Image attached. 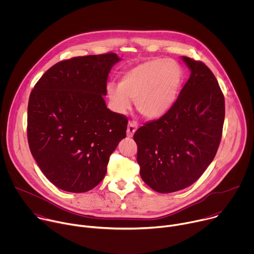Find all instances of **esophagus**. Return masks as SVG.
<instances>
[{
  "mask_svg": "<svg viewBox=\"0 0 254 254\" xmlns=\"http://www.w3.org/2000/svg\"><path fill=\"white\" fill-rule=\"evenodd\" d=\"M136 128H137L136 123H135V122H129L128 125H127V136L131 137V136L133 135L134 131L136 130Z\"/></svg>",
  "mask_w": 254,
  "mask_h": 254,
  "instance_id": "esophagus-1",
  "label": "esophagus"
}]
</instances>
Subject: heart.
I'll return each mask as SVG.
<instances>
[{
    "label": "heart",
    "mask_w": 254,
    "mask_h": 254,
    "mask_svg": "<svg viewBox=\"0 0 254 254\" xmlns=\"http://www.w3.org/2000/svg\"><path fill=\"white\" fill-rule=\"evenodd\" d=\"M184 77V68L178 61L152 59L126 71L119 87L107 86V94L117 112H127L131 99L140 116L157 120L176 104Z\"/></svg>",
    "instance_id": "obj_1"
}]
</instances>
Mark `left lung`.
Returning a JSON list of instances; mask_svg holds the SVG:
<instances>
[{
	"label": "left lung",
	"mask_w": 254,
	"mask_h": 254,
	"mask_svg": "<svg viewBox=\"0 0 254 254\" xmlns=\"http://www.w3.org/2000/svg\"><path fill=\"white\" fill-rule=\"evenodd\" d=\"M191 74L172 110L133 135L143 182L159 193L191 186L213 161L222 136L224 95L212 71L183 56Z\"/></svg>",
	"instance_id": "left-lung-1"
}]
</instances>
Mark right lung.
I'll return each instance as SVG.
<instances>
[{
	"label": "right lung",
	"mask_w": 254,
	"mask_h": 254,
	"mask_svg": "<svg viewBox=\"0 0 254 254\" xmlns=\"http://www.w3.org/2000/svg\"><path fill=\"white\" fill-rule=\"evenodd\" d=\"M120 60L110 52L60 61L31 91L29 148L42 173L61 190L83 193L97 186L127 135V117L108 110L103 99L108 73Z\"/></svg>",
	"instance_id": "add662e5"
}]
</instances>
